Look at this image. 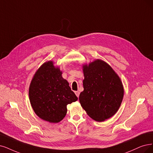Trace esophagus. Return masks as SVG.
Listing matches in <instances>:
<instances>
[{"instance_id":"esophagus-1","label":"esophagus","mask_w":153,"mask_h":153,"mask_svg":"<svg viewBox=\"0 0 153 153\" xmlns=\"http://www.w3.org/2000/svg\"><path fill=\"white\" fill-rule=\"evenodd\" d=\"M75 94H76V95L77 96V97L79 98V94H80V93H79V91H75Z\"/></svg>"}]
</instances>
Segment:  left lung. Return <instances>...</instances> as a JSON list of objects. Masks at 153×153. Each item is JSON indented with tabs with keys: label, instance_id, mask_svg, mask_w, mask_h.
<instances>
[{
	"label": "left lung",
	"instance_id": "1",
	"mask_svg": "<svg viewBox=\"0 0 153 153\" xmlns=\"http://www.w3.org/2000/svg\"><path fill=\"white\" fill-rule=\"evenodd\" d=\"M84 91L79 102L92 119L103 122L114 116L122 102L124 89L122 82L106 62L96 59L82 65Z\"/></svg>",
	"mask_w": 153,
	"mask_h": 153
}]
</instances>
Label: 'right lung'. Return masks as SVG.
Here are the masks:
<instances>
[{
	"mask_svg": "<svg viewBox=\"0 0 153 153\" xmlns=\"http://www.w3.org/2000/svg\"><path fill=\"white\" fill-rule=\"evenodd\" d=\"M62 74L53 61L45 62L34 74L29 88L33 111L41 119L50 123L63 120L67 114V105L78 99Z\"/></svg>",
	"mask_w": 153,
	"mask_h": 153,
	"instance_id": "add662e5",
	"label": "right lung"
}]
</instances>
